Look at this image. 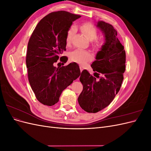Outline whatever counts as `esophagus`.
<instances>
[{
  "instance_id": "34e87169",
  "label": "esophagus",
  "mask_w": 151,
  "mask_h": 151,
  "mask_svg": "<svg viewBox=\"0 0 151 151\" xmlns=\"http://www.w3.org/2000/svg\"><path fill=\"white\" fill-rule=\"evenodd\" d=\"M80 70H81V71L82 72L83 71L84 69V66H82V65H80Z\"/></svg>"
}]
</instances>
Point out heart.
Wrapping results in <instances>:
<instances>
[{
    "label": "heart",
    "mask_w": 151,
    "mask_h": 151,
    "mask_svg": "<svg viewBox=\"0 0 151 151\" xmlns=\"http://www.w3.org/2000/svg\"><path fill=\"white\" fill-rule=\"evenodd\" d=\"M80 29L86 37L91 42L92 46L96 49L101 48L104 43V38L102 37H98V29L96 27L90 22H84L80 26ZM76 31L75 26H72L68 29L67 37L66 43L67 45H70L72 42V38ZM70 60L79 64H84L87 62L89 61L92 58V55L87 50L83 49H75L73 50L69 55Z\"/></svg>",
    "instance_id": "heart-1"
}]
</instances>
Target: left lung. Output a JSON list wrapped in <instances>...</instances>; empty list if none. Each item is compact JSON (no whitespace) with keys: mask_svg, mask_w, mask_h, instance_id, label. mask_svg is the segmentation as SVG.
Returning <instances> with one entry per match:
<instances>
[{"mask_svg":"<svg viewBox=\"0 0 151 151\" xmlns=\"http://www.w3.org/2000/svg\"><path fill=\"white\" fill-rule=\"evenodd\" d=\"M97 26L104 35L105 43L91 65L96 72L95 76L87 70L80 76L83 90L78 102L88 113H97L111 103L120 89L125 70V51L117 38L116 31L104 21H98Z\"/></svg>","mask_w":151,"mask_h":151,"instance_id":"left-lung-1","label":"left lung"}]
</instances>
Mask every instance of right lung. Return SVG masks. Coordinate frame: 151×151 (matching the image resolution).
I'll list each match as a JSON object with an SVG mask.
<instances>
[{
    "label": "right lung",
    "mask_w": 151,
    "mask_h": 151,
    "mask_svg": "<svg viewBox=\"0 0 151 151\" xmlns=\"http://www.w3.org/2000/svg\"><path fill=\"white\" fill-rule=\"evenodd\" d=\"M81 17L65 11L52 12L40 20L29 38L26 58L28 80L36 99L45 105L56 104L62 91L80 76L75 62L58 68L54 64L66 50L72 22ZM67 59L63 56L60 60L64 65Z\"/></svg>",
    "instance_id": "1"
}]
</instances>
